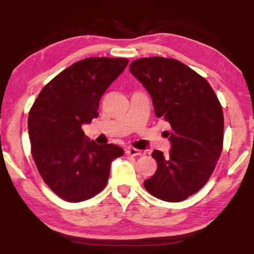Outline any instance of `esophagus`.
Masks as SVG:
<instances>
[{
	"label": "esophagus",
	"mask_w": 254,
	"mask_h": 254,
	"mask_svg": "<svg viewBox=\"0 0 254 254\" xmlns=\"http://www.w3.org/2000/svg\"><path fill=\"white\" fill-rule=\"evenodd\" d=\"M126 153L127 154H128V156H140L141 153V150H139V149H135V148H127L126 149Z\"/></svg>",
	"instance_id": "1"
}]
</instances>
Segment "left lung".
Returning a JSON list of instances; mask_svg holds the SVG:
<instances>
[{
	"mask_svg": "<svg viewBox=\"0 0 254 254\" xmlns=\"http://www.w3.org/2000/svg\"><path fill=\"white\" fill-rule=\"evenodd\" d=\"M130 71L151 96L157 118L170 124V151L152 152L158 168L144 187L159 199L182 201L207 183L221 156L222 106L207 80L178 60L140 58Z\"/></svg>",
	"mask_w": 254,
	"mask_h": 254,
	"instance_id": "8db88e82",
	"label": "left lung"
}]
</instances>
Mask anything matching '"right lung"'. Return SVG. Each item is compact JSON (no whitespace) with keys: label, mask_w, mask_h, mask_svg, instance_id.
Listing matches in <instances>:
<instances>
[{"label":"right lung","mask_w":254,"mask_h":254,"mask_svg":"<svg viewBox=\"0 0 254 254\" xmlns=\"http://www.w3.org/2000/svg\"><path fill=\"white\" fill-rule=\"evenodd\" d=\"M127 64L126 58L79 60L50 80L33 103L28 118L33 160L60 198H92L106 186L112 161L123 156L118 145L89 140L81 126L98 117L103 94Z\"/></svg>","instance_id":"right-lung-1"}]
</instances>
